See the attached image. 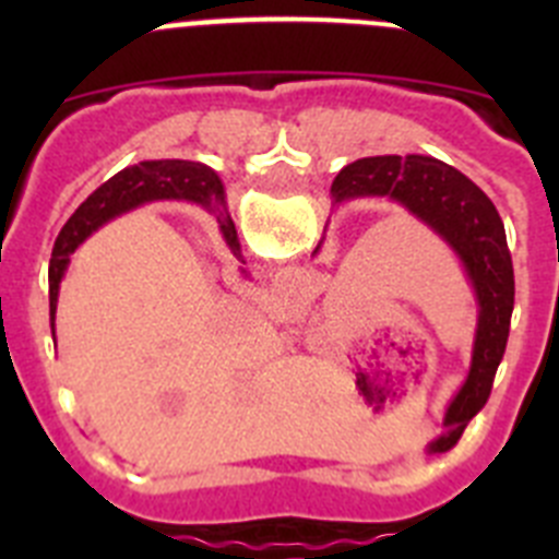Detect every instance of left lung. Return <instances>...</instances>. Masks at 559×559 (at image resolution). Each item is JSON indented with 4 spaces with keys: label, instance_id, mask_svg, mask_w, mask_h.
<instances>
[{
    "label": "left lung",
    "instance_id": "obj_1",
    "mask_svg": "<svg viewBox=\"0 0 559 559\" xmlns=\"http://www.w3.org/2000/svg\"><path fill=\"white\" fill-rule=\"evenodd\" d=\"M335 201L360 195H386L412 210L433 231L445 237L478 296V330L471 374L445 414V437L431 451H451L467 423L490 397L492 378L510 338L515 274L507 249V231L492 201L467 176L431 156H367L335 176Z\"/></svg>",
    "mask_w": 559,
    "mask_h": 559
}]
</instances>
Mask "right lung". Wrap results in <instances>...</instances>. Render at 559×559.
<instances>
[{
	"instance_id": "1",
	"label": "right lung",
	"mask_w": 559,
	"mask_h": 559,
	"mask_svg": "<svg viewBox=\"0 0 559 559\" xmlns=\"http://www.w3.org/2000/svg\"><path fill=\"white\" fill-rule=\"evenodd\" d=\"M156 199H192L221 210V204H224V187H221L218 176L210 167L199 165V162L181 159L140 162V165L126 167L114 179H108L106 185L97 187L78 206L75 215L67 221V226H63L56 240V249H52V260H49V319L52 322H56L58 285H61V276L67 271L69 254L78 249V243H83L97 226L106 224L114 215H120V212L131 210V206ZM218 221L221 229H224L226 243L231 249H240L237 246L235 224H231V218L224 210L218 212Z\"/></svg>"
}]
</instances>
